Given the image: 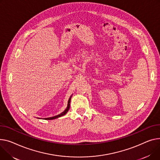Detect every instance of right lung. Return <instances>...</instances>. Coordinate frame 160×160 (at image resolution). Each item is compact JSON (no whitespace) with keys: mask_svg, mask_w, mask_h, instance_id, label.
Returning <instances> with one entry per match:
<instances>
[{"mask_svg":"<svg viewBox=\"0 0 160 160\" xmlns=\"http://www.w3.org/2000/svg\"><path fill=\"white\" fill-rule=\"evenodd\" d=\"M71 97H72V95L71 96V97H69V100H68V106H67L66 109L64 111H63L62 113H60V114H58V115H57V116H52V117H49V118H44V120H54V119H56V118H59V117H61V116H63V115H65V114L68 112V111H69V108H70V102H71ZM38 118V119H40V118Z\"/></svg>","mask_w":160,"mask_h":160,"instance_id":"add662e5","label":"right lung"}]
</instances>
